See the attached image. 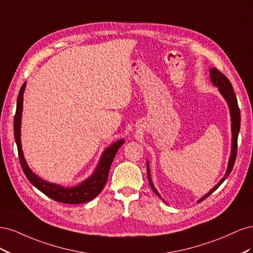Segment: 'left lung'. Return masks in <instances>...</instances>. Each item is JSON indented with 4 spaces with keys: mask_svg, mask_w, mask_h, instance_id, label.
I'll return each instance as SVG.
<instances>
[{
    "mask_svg": "<svg viewBox=\"0 0 253 253\" xmlns=\"http://www.w3.org/2000/svg\"><path fill=\"white\" fill-rule=\"evenodd\" d=\"M210 79L212 81V83L214 85L218 87L219 93L223 95V97L225 98V100L228 103L229 109H230V116H231V129H232V141H231V154H230V158H229V163H228V169L226 171V174L223 178L219 180V182L217 185L214 187L212 190H210V192L207 193L205 196H203L200 201L202 202L204 200H206L210 194H212L214 191H215L221 183L224 182V180L228 177L229 174L231 173L233 166L235 163V158H236V151H237V137H239V132H240V127H241V112H240V108L239 104H237V99L236 96L234 94L233 87L231 85L230 81L226 77V76L220 73L217 68H211L210 70ZM147 173H148V180L150 186L152 188V190L157 194V196L160 197L159 193L157 192V190L155 189L154 185H153L152 179H151V175H150V168H149V163H147Z\"/></svg>",
    "mask_w": 253,
    "mask_h": 253,
    "instance_id": "left-lung-1",
    "label": "left lung"
}]
</instances>
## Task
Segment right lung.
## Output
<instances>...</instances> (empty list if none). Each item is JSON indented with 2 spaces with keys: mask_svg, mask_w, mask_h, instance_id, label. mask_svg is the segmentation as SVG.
<instances>
[{
  "mask_svg": "<svg viewBox=\"0 0 253 253\" xmlns=\"http://www.w3.org/2000/svg\"><path fill=\"white\" fill-rule=\"evenodd\" d=\"M25 86L26 83L24 82L18 96L17 111L13 119V132L14 139H16L18 147L20 164L23 172L26 175L27 179L32 182L37 189H39L41 192H43L45 195L50 197L51 200L56 202L64 204H83L94 200V198L101 192L106 181H108L111 165L118 149L125 143V139H120L111 144L110 147L103 152L100 162H99L95 172L91 174L86 180L82 181L78 186L73 188H63L62 186L56 185V183H50L41 179L39 176H37L29 169V167L25 162L24 155H23L21 145V118L23 110V94H24Z\"/></svg>",
  "mask_w": 253,
  "mask_h": 253,
  "instance_id": "1",
  "label": "right lung"
}]
</instances>
